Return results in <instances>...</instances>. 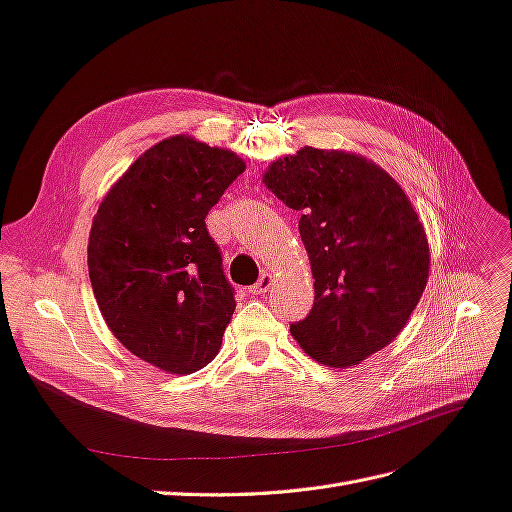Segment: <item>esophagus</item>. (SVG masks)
Returning <instances> with one entry per match:
<instances>
[{
  "label": "esophagus",
  "instance_id": "esophagus-1",
  "mask_svg": "<svg viewBox=\"0 0 512 512\" xmlns=\"http://www.w3.org/2000/svg\"><path fill=\"white\" fill-rule=\"evenodd\" d=\"M272 283H274V276L268 274V272H264V274L259 276V281L251 287V291H253V294H259V296H261V294H268Z\"/></svg>",
  "mask_w": 512,
  "mask_h": 512
}]
</instances>
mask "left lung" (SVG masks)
<instances>
[{"label":"left lung","mask_w":512,"mask_h":512,"mask_svg":"<svg viewBox=\"0 0 512 512\" xmlns=\"http://www.w3.org/2000/svg\"><path fill=\"white\" fill-rule=\"evenodd\" d=\"M268 191L300 212L315 302L291 324L306 354L347 369L386 347L429 279L425 227L403 188L373 160L343 150H298L264 173Z\"/></svg>","instance_id":"obj_1"}]
</instances>
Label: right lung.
<instances>
[{
    "mask_svg": "<svg viewBox=\"0 0 512 512\" xmlns=\"http://www.w3.org/2000/svg\"><path fill=\"white\" fill-rule=\"evenodd\" d=\"M244 169L238 154L175 135L141 154L94 216L98 309L130 354L167 373L212 362L236 311L206 216Z\"/></svg>",
    "mask_w": 512,
    "mask_h": 512,
    "instance_id": "1",
    "label": "right lung"
}]
</instances>
